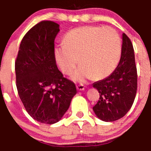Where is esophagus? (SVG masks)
Listing matches in <instances>:
<instances>
[{
	"label": "esophagus",
	"instance_id": "1",
	"mask_svg": "<svg viewBox=\"0 0 151 151\" xmlns=\"http://www.w3.org/2000/svg\"><path fill=\"white\" fill-rule=\"evenodd\" d=\"M77 88L78 91H83L85 89V86L83 84H79L77 85Z\"/></svg>",
	"mask_w": 151,
	"mask_h": 151
}]
</instances>
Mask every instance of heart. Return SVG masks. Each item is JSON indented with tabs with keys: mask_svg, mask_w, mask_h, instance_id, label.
I'll list each match as a JSON object with an SVG mask.
<instances>
[{
	"mask_svg": "<svg viewBox=\"0 0 151 151\" xmlns=\"http://www.w3.org/2000/svg\"><path fill=\"white\" fill-rule=\"evenodd\" d=\"M122 52V41L115 29L109 27L83 26L68 31L63 45L55 47L54 57L63 74L83 82L93 76L104 79L115 69ZM78 60H77V58Z\"/></svg>",
	"mask_w": 151,
	"mask_h": 151,
	"instance_id": "obj_1",
	"label": "heart"
}]
</instances>
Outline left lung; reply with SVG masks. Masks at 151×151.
I'll return each instance as SVG.
<instances>
[{
  "label": "left lung",
  "instance_id": "left-lung-1",
  "mask_svg": "<svg viewBox=\"0 0 151 151\" xmlns=\"http://www.w3.org/2000/svg\"><path fill=\"white\" fill-rule=\"evenodd\" d=\"M99 100L93 107L99 119L112 122L123 118L132 107L137 89L134 52L130 39L123 33L122 52L118 66L106 78L93 84Z\"/></svg>",
  "mask_w": 151,
  "mask_h": 151
}]
</instances>
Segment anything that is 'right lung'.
<instances>
[{
	"label": "right lung",
	"mask_w": 151,
	"mask_h": 151,
	"mask_svg": "<svg viewBox=\"0 0 151 151\" xmlns=\"http://www.w3.org/2000/svg\"><path fill=\"white\" fill-rule=\"evenodd\" d=\"M60 31L52 21L39 22L22 39L15 61L18 94L28 113L39 122H58L77 93L63 77L54 57L55 39Z\"/></svg>",
	"instance_id": "right-lung-1"
}]
</instances>
